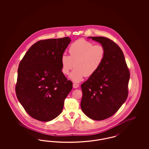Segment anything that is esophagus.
I'll return each mask as SVG.
<instances>
[{
	"label": "esophagus",
	"mask_w": 149,
	"mask_h": 149,
	"mask_svg": "<svg viewBox=\"0 0 149 149\" xmlns=\"http://www.w3.org/2000/svg\"><path fill=\"white\" fill-rule=\"evenodd\" d=\"M79 86V85L78 84H75V83L73 84V88H77Z\"/></svg>",
	"instance_id": "34e87169"
}]
</instances>
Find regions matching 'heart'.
<instances>
[{
	"label": "heart",
	"mask_w": 149,
	"mask_h": 149,
	"mask_svg": "<svg viewBox=\"0 0 149 149\" xmlns=\"http://www.w3.org/2000/svg\"><path fill=\"white\" fill-rule=\"evenodd\" d=\"M70 56L63 54L61 57V70L64 75H70L75 83L83 80L85 77H89L96 73L103 64L106 50L101 45H94L84 39H79L72 43L69 47Z\"/></svg>",
	"instance_id": "heart-1"
}]
</instances>
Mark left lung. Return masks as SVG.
Segmentation results:
<instances>
[{"label":"left lung","mask_w":149,"mask_h":149,"mask_svg":"<svg viewBox=\"0 0 149 149\" xmlns=\"http://www.w3.org/2000/svg\"><path fill=\"white\" fill-rule=\"evenodd\" d=\"M106 50L98 71L81 85V108L90 118L103 120L113 116L128 96L130 71L120 47L104 37H89Z\"/></svg>","instance_id":"1"}]
</instances>
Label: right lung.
I'll use <instances>...</instances> for the list:
<instances>
[{"mask_svg": "<svg viewBox=\"0 0 149 149\" xmlns=\"http://www.w3.org/2000/svg\"><path fill=\"white\" fill-rule=\"evenodd\" d=\"M71 40L66 37L40 40L22 59L15 85L17 97L30 116L47 122L63 111L72 83L61 70V57Z\"/></svg>", "mask_w": 149, "mask_h": 149, "instance_id": "1", "label": "right lung"}]
</instances>
